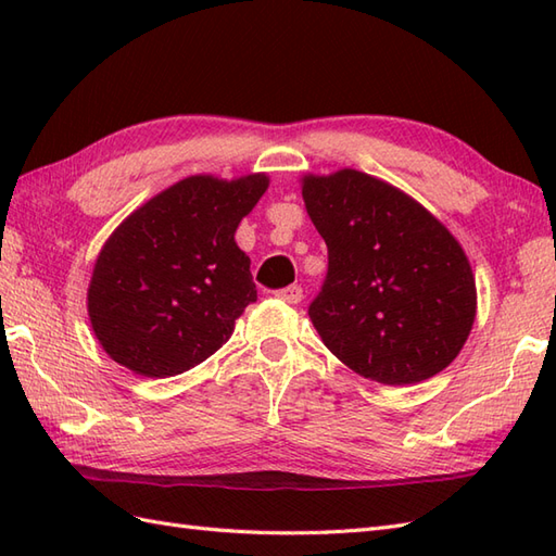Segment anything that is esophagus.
<instances>
[{"label":"esophagus","instance_id":"34e87169","mask_svg":"<svg viewBox=\"0 0 556 556\" xmlns=\"http://www.w3.org/2000/svg\"><path fill=\"white\" fill-rule=\"evenodd\" d=\"M277 299H281V301H287V303L295 305V303H301V301H303V289L299 287V283H291V287H287V289H279V291H277Z\"/></svg>","mask_w":556,"mask_h":556}]
</instances>
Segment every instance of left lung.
I'll return each instance as SVG.
<instances>
[{
	"mask_svg": "<svg viewBox=\"0 0 556 556\" xmlns=\"http://www.w3.org/2000/svg\"><path fill=\"white\" fill-rule=\"evenodd\" d=\"M329 267L307 315L359 377L409 386L459 355L476 317L471 265L447 227L405 191L359 170L303 177Z\"/></svg>",
	"mask_w": 556,
	"mask_h": 556,
	"instance_id": "left-lung-1",
	"label": "left lung"
}]
</instances>
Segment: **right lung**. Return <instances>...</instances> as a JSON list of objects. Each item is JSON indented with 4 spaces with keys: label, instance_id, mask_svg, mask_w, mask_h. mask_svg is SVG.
Segmentation results:
<instances>
[{
    "label": "right lung",
    "instance_id": "1",
    "mask_svg": "<svg viewBox=\"0 0 556 556\" xmlns=\"http://www.w3.org/2000/svg\"><path fill=\"white\" fill-rule=\"evenodd\" d=\"M269 179L191 175L125 217L87 291L94 337L115 363L165 379L201 365L257 299L235 231Z\"/></svg>",
    "mask_w": 556,
    "mask_h": 556
}]
</instances>
